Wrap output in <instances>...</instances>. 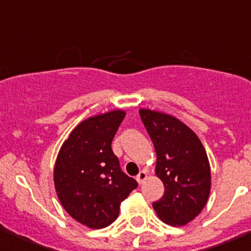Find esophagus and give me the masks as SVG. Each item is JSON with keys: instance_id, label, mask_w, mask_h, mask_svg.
Here are the masks:
<instances>
[{"instance_id": "esophagus-1", "label": "esophagus", "mask_w": 251, "mask_h": 251, "mask_svg": "<svg viewBox=\"0 0 251 251\" xmlns=\"http://www.w3.org/2000/svg\"><path fill=\"white\" fill-rule=\"evenodd\" d=\"M147 177H148V173H147L146 170H142L141 173L137 175V178H136V179H137V182H138V183L142 184V183H143L144 181H146V179H147Z\"/></svg>"}]
</instances>
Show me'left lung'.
I'll use <instances>...</instances> for the list:
<instances>
[{"label": "left lung", "instance_id": "obj_1", "mask_svg": "<svg viewBox=\"0 0 251 251\" xmlns=\"http://www.w3.org/2000/svg\"><path fill=\"white\" fill-rule=\"evenodd\" d=\"M156 153L155 175L165 193L153 204L159 219L170 226H184L201 212L211 189L206 151L193 130L161 111L140 109Z\"/></svg>", "mask_w": 251, "mask_h": 251}]
</instances>
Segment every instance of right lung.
Listing matches in <instances>:
<instances>
[{
	"label": "right lung",
	"instance_id": "right-lung-1",
	"mask_svg": "<svg viewBox=\"0 0 251 251\" xmlns=\"http://www.w3.org/2000/svg\"><path fill=\"white\" fill-rule=\"evenodd\" d=\"M126 113L110 110L85 119L59 149L53 173L57 197L65 211L92 229L116 220L121 201L137 182L121 171L111 141Z\"/></svg>",
	"mask_w": 251,
	"mask_h": 251
}]
</instances>
